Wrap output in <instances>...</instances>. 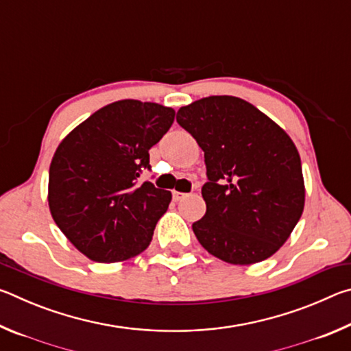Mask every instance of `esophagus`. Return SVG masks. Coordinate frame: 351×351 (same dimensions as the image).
Here are the masks:
<instances>
[{
    "label": "esophagus",
    "instance_id": "1",
    "mask_svg": "<svg viewBox=\"0 0 351 351\" xmlns=\"http://www.w3.org/2000/svg\"><path fill=\"white\" fill-rule=\"evenodd\" d=\"M187 197V193H182V192H178V190H175L173 192V199L175 201H181Z\"/></svg>",
    "mask_w": 351,
    "mask_h": 351
}]
</instances>
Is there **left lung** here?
Instances as JSON below:
<instances>
[{
  "label": "left lung",
  "mask_w": 351,
  "mask_h": 351,
  "mask_svg": "<svg viewBox=\"0 0 351 351\" xmlns=\"http://www.w3.org/2000/svg\"><path fill=\"white\" fill-rule=\"evenodd\" d=\"M176 121L204 152V217L192 229L207 252L230 265L269 258L289 239L305 206L299 152L282 127L234 96L178 110Z\"/></svg>",
  "instance_id": "left-lung-1"
}]
</instances>
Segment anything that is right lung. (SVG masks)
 <instances>
[{
	"label": "right lung",
	"mask_w": 351,
	"mask_h": 351,
	"mask_svg": "<svg viewBox=\"0 0 351 351\" xmlns=\"http://www.w3.org/2000/svg\"><path fill=\"white\" fill-rule=\"evenodd\" d=\"M175 121L169 106L125 99L97 110L66 134L52 156L51 215L77 251L99 263L144 252L171 193L139 184L148 150Z\"/></svg>",
	"instance_id": "add662e5"
}]
</instances>
